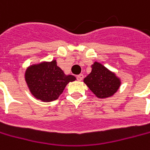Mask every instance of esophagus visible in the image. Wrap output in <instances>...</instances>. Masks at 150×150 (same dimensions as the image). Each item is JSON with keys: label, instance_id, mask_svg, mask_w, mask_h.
Instances as JSON below:
<instances>
[{"label": "esophagus", "instance_id": "obj_1", "mask_svg": "<svg viewBox=\"0 0 150 150\" xmlns=\"http://www.w3.org/2000/svg\"><path fill=\"white\" fill-rule=\"evenodd\" d=\"M77 79L79 80V81H82L83 79V74H79L77 76Z\"/></svg>", "mask_w": 150, "mask_h": 150}]
</instances>
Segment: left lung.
I'll return each mask as SVG.
<instances>
[{
    "mask_svg": "<svg viewBox=\"0 0 150 150\" xmlns=\"http://www.w3.org/2000/svg\"><path fill=\"white\" fill-rule=\"evenodd\" d=\"M83 81L99 98H106L113 95L121 84L116 75L99 62H94L92 65V71Z\"/></svg>",
    "mask_w": 150,
    "mask_h": 150,
    "instance_id": "obj_1",
    "label": "left lung"
}]
</instances>
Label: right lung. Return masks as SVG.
Wrapping results in <instances>:
<instances>
[{
  "label": "right lung",
  "instance_id": "add662e5",
  "mask_svg": "<svg viewBox=\"0 0 150 150\" xmlns=\"http://www.w3.org/2000/svg\"><path fill=\"white\" fill-rule=\"evenodd\" d=\"M75 79L72 75L66 76L56 61L32 66L25 73V80L32 94L45 102L58 99L67 84Z\"/></svg>",
  "mask_w": 150,
  "mask_h": 150
}]
</instances>
